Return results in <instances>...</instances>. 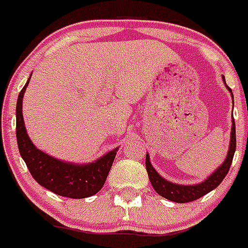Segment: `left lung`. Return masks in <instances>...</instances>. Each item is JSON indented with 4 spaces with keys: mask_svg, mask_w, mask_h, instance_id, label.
Here are the masks:
<instances>
[{
    "mask_svg": "<svg viewBox=\"0 0 248 248\" xmlns=\"http://www.w3.org/2000/svg\"><path fill=\"white\" fill-rule=\"evenodd\" d=\"M223 82H225V77H222ZM226 84V82H225ZM230 93L232 94L231 89L227 87ZM236 151V126H235V120H232V128H231V140H230V148L229 153H227V156L223 161V164H221L220 168H217V170H215L211 175H210L206 180H203L200 184H195V185H179V184L170 183V181L165 180L164 177L160 176L157 174V171L153 168L150 163V159H149V154L146 155L145 159V168L146 171H148L149 179H150V183L154 187L155 191L163 196V198L168 199L170 201H174V202L179 203H185L190 202V201L198 200L203 195L209 194L210 191H212L214 189H216L218 185L221 184V181L225 179V176L227 175L230 170V166L232 164V159H233V155H235Z\"/></svg>",
    "mask_w": 248,
    "mask_h": 248,
    "instance_id": "obj_1",
    "label": "left lung"
}]
</instances>
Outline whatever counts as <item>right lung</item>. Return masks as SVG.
<instances>
[{"instance_id": "obj_1", "label": "right lung", "mask_w": 248, "mask_h": 248, "mask_svg": "<svg viewBox=\"0 0 248 248\" xmlns=\"http://www.w3.org/2000/svg\"><path fill=\"white\" fill-rule=\"evenodd\" d=\"M31 79V78H30ZM30 79L21 91L16 107V137L22 159L34 180L57 195L84 199L97 194L108 177L118 148L89 164H72L46 154L31 141L22 115V99Z\"/></svg>"}]
</instances>
